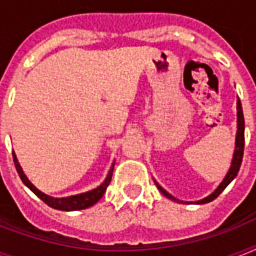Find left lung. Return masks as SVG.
I'll list each match as a JSON object with an SVG mask.
<instances>
[{"label":"left lung","instance_id":"8db88e82","mask_svg":"<svg viewBox=\"0 0 256 256\" xmlns=\"http://www.w3.org/2000/svg\"><path fill=\"white\" fill-rule=\"evenodd\" d=\"M236 120H238V130H236V138H235V150H234V156H232V160H231V166L230 168H228V171H227L226 176H224V179H223L222 182H220V184H219L218 187H216V190L214 191V192H211L208 196H206V198L200 199V200H196V202H194L195 204H202V203H208L211 202V200H214L216 196H218L220 192H222L224 188H226L227 186H228V183L232 180V179L236 176V174H238L239 168H240V164H242V158H243V150H244V118H243V110H242V104H240V100L238 98V100H236ZM156 187H158V190L162 192V194L166 196V198L168 199H172V200H176V202H179L178 199H175L174 196L171 194H168V191L164 190L162 187L158 184V183L156 182Z\"/></svg>","mask_w":256,"mask_h":256}]
</instances>
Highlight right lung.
I'll return each instance as SVG.
<instances>
[{
    "label": "right lung",
    "instance_id": "1",
    "mask_svg": "<svg viewBox=\"0 0 256 256\" xmlns=\"http://www.w3.org/2000/svg\"><path fill=\"white\" fill-rule=\"evenodd\" d=\"M13 160L14 164H16V168H17V172L20 175V178L24 182L26 187H29L30 190L33 191L34 194L37 195L38 198L44 200V202L50 206L52 208H56V210H62V211H76V210H84V208H88V207L96 204L98 200H100L102 196H104V191L108 188V183L112 180V170H114V164L116 162H112V166L110 168L108 172V176L104 178V180L100 183V186H96V188H92L90 191H86V192H82V194L77 195H72V196H66V198H54V196H49V195L44 194L42 191H40L38 188L30 183V180L26 178V175L24 174L21 166L18 164V160L16 154L13 152Z\"/></svg>",
    "mask_w": 256,
    "mask_h": 256
}]
</instances>
